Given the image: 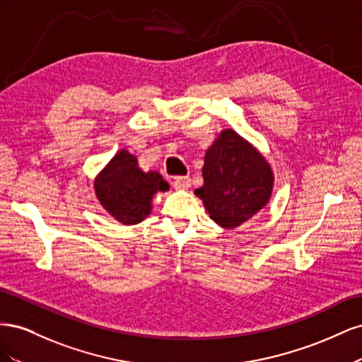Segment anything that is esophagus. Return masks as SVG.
Masks as SVG:
<instances>
[{
	"label": "esophagus",
	"instance_id": "esophagus-1",
	"mask_svg": "<svg viewBox=\"0 0 362 362\" xmlns=\"http://www.w3.org/2000/svg\"><path fill=\"white\" fill-rule=\"evenodd\" d=\"M175 190H187L190 187V177H177L172 181Z\"/></svg>",
	"mask_w": 362,
	"mask_h": 362
}]
</instances>
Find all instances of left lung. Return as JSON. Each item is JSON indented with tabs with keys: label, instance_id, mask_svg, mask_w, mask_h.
<instances>
[{
	"label": "left lung",
	"instance_id": "8db88e82",
	"mask_svg": "<svg viewBox=\"0 0 362 362\" xmlns=\"http://www.w3.org/2000/svg\"><path fill=\"white\" fill-rule=\"evenodd\" d=\"M204 185L194 190L208 214L223 228H235L257 214L272 194L273 173L259 152L225 129L206 151Z\"/></svg>",
	"mask_w": 362,
	"mask_h": 362
}]
</instances>
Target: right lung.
<instances>
[{
	"mask_svg": "<svg viewBox=\"0 0 362 362\" xmlns=\"http://www.w3.org/2000/svg\"><path fill=\"white\" fill-rule=\"evenodd\" d=\"M169 184L157 172H141L137 158L122 149L95 180V193L116 221L136 225L151 213V199Z\"/></svg>",
	"mask_w": 362,
	"mask_h": 362,
	"instance_id": "1",
	"label": "right lung"
}]
</instances>
